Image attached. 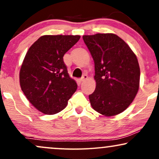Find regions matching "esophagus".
<instances>
[{
	"label": "esophagus",
	"instance_id": "1",
	"mask_svg": "<svg viewBox=\"0 0 159 159\" xmlns=\"http://www.w3.org/2000/svg\"><path fill=\"white\" fill-rule=\"evenodd\" d=\"M87 78H88V76H87V75H86V74H84V75L83 76H82V78H81V81H85V80H87Z\"/></svg>",
	"mask_w": 159,
	"mask_h": 159
}]
</instances>
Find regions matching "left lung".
I'll use <instances>...</instances> for the list:
<instances>
[{
    "label": "left lung",
    "mask_w": 159,
    "mask_h": 159,
    "mask_svg": "<svg viewBox=\"0 0 159 159\" xmlns=\"http://www.w3.org/2000/svg\"><path fill=\"white\" fill-rule=\"evenodd\" d=\"M83 39L95 63L96 86L89 96L91 106L104 116L119 114L130 105L139 89L138 58L116 34L84 35Z\"/></svg>",
    "instance_id": "1"
}]
</instances>
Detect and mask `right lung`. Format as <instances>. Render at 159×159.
I'll use <instances>...</instances> for the list:
<instances>
[{"label":"right lung","instance_id":"add662e5","mask_svg":"<svg viewBox=\"0 0 159 159\" xmlns=\"http://www.w3.org/2000/svg\"><path fill=\"white\" fill-rule=\"evenodd\" d=\"M80 37L42 36L27 51L20 69V86L27 100L40 112L51 115L63 110L77 90L63 56Z\"/></svg>","mask_w":159,"mask_h":159}]
</instances>
